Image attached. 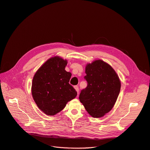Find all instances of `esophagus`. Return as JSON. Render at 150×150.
Returning a JSON list of instances; mask_svg holds the SVG:
<instances>
[{
    "mask_svg": "<svg viewBox=\"0 0 150 150\" xmlns=\"http://www.w3.org/2000/svg\"><path fill=\"white\" fill-rule=\"evenodd\" d=\"M74 88L75 89V90L76 91V92L78 93H78H79V88H78V86H74Z\"/></svg>",
    "mask_w": 150,
    "mask_h": 150,
    "instance_id": "esophagus-1",
    "label": "esophagus"
}]
</instances>
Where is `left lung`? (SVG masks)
<instances>
[{"label": "left lung", "instance_id": "8db88e82", "mask_svg": "<svg viewBox=\"0 0 150 150\" xmlns=\"http://www.w3.org/2000/svg\"><path fill=\"white\" fill-rule=\"evenodd\" d=\"M84 76L87 87L81 90L79 101L93 117H103L109 112L117 100L121 83L112 67L101 60L88 63Z\"/></svg>", "mask_w": 150, "mask_h": 150}]
</instances>
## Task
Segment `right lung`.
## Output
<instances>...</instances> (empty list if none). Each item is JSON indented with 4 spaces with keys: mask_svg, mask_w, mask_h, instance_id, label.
<instances>
[{
    "mask_svg": "<svg viewBox=\"0 0 150 150\" xmlns=\"http://www.w3.org/2000/svg\"><path fill=\"white\" fill-rule=\"evenodd\" d=\"M67 60L59 56L48 59L35 72L31 93L38 108L46 115L53 116L62 111L77 92L69 80L71 73L65 71Z\"/></svg>",
    "mask_w": 150,
    "mask_h": 150,
    "instance_id": "add662e5",
    "label": "right lung"
}]
</instances>
